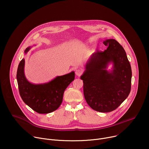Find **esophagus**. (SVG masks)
Here are the masks:
<instances>
[{
	"instance_id": "esophagus-1",
	"label": "esophagus",
	"mask_w": 149,
	"mask_h": 149,
	"mask_svg": "<svg viewBox=\"0 0 149 149\" xmlns=\"http://www.w3.org/2000/svg\"><path fill=\"white\" fill-rule=\"evenodd\" d=\"M82 73H83V70L82 69H78L75 71V74L78 77H79Z\"/></svg>"
}]
</instances>
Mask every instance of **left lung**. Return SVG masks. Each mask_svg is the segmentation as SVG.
<instances>
[{
  "instance_id": "left-lung-1",
  "label": "left lung",
  "mask_w": 149,
  "mask_h": 149,
  "mask_svg": "<svg viewBox=\"0 0 149 149\" xmlns=\"http://www.w3.org/2000/svg\"><path fill=\"white\" fill-rule=\"evenodd\" d=\"M103 43L108 45L107 49L92 54L81 79L84 97L90 107L108 113L116 110L129 96L132 72L126 53L116 40L109 39ZM110 64L112 68L108 70Z\"/></svg>"
}]
</instances>
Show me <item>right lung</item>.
Wrapping results in <instances>:
<instances>
[{
	"label": "right lung",
	"instance_id": "right-lung-1",
	"mask_svg": "<svg viewBox=\"0 0 149 149\" xmlns=\"http://www.w3.org/2000/svg\"><path fill=\"white\" fill-rule=\"evenodd\" d=\"M29 47L25 54L31 49ZM25 59L19 63L16 78L20 95L24 102L35 111L39 114L53 112L58 109L63 99V93L75 78V72L57 76L52 80L44 84L30 82L24 72Z\"/></svg>",
	"mask_w": 149,
	"mask_h": 149
}]
</instances>
